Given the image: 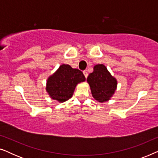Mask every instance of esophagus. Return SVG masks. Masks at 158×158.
<instances>
[{
  "mask_svg": "<svg viewBox=\"0 0 158 158\" xmlns=\"http://www.w3.org/2000/svg\"><path fill=\"white\" fill-rule=\"evenodd\" d=\"M83 74H84V75H85V77H86V78H87V77H88V75L87 71L84 70V71H83Z\"/></svg>",
  "mask_w": 158,
  "mask_h": 158,
  "instance_id": "1",
  "label": "esophagus"
}]
</instances>
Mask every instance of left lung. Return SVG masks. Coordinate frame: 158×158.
Instances as JSON below:
<instances>
[{"instance_id":"left-lung-1","label":"left lung","mask_w":158,"mask_h":158,"mask_svg":"<svg viewBox=\"0 0 158 158\" xmlns=\"http://www.w3.org/2000/svg\"><path fill=\"white\" fill-rule=\"evenodd\" d=\"M92 96L99 102L109 100L116 88L117 82L111 76L107 68L102 64L94 66V72L90 73L87 78Z\"/></svg>"}]
</instances>
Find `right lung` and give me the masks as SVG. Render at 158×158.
Returning <instances> with one entry per match:
<instances>
[{
    "label": "right lung",
    "instance_id": "add662e5",
    "mask_svg": "<svg viewBox=\"0 0 158 158\" xmlns=\"http://www.w3.org/2000/svg\"><path fill=\"white\" fill-rule=\"evenodd\" d=\"M85 81L83 72L62 64L47 80V91L54 100L64 102L72 97L77 84Z\"/></svg>",
    "mask_w": 158,
    "mask_h": 158
}]
</instances>
